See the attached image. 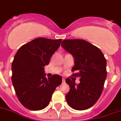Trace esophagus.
Listing matches in <instances>:
<instances>
[{
    "label": "esophagus",
    "mask_w": 121,
    "mask_h": 121,
    "mask_svg": "<svg viewBox=\"0 0 121 121\" xmlns=\"http://www.w3.org/2000/svg\"><path fill=\"white\" fill-rule=\"evenodd\" d=\"M65 79L64 78H62V83H65Z\"/></svg>",
    "instance_id": "obj_1"
}]
</instances>
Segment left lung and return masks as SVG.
<instances>
[{
  "mask_svg": "<svg viewBox=\"0 0 121 121\" xmlns=\"http://www.w3.org/2000/svg\"><path fill=\"white\" fill-rule=\"evenodd\" d=\"M62 47L73 56L75 65L72 76L80 78V83L65 79L70 91L65 95L67 102L76 110L92 107L100 97L107 78V60L99 48L81 39L63 40Z\"/></svg>",
  "mask_w": 121,
  "mask_h": 121,
  "instance_id": "1",
  "label": "left lung"
}]
</instances>
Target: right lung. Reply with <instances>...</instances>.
Masks as SVG:
<instances>
[{
	"label": "right lung",
	"mask_w": 121,
	"mask_h": 121,
	"mask_svg": "<svg viewBox=\"0 0 121 121\" xmlns=\"http://www.w3.org/2000/svg\"><path fill=\"white\" fill-rule=\"evenodd\" d=\"M62 39L37 38L22 45L12 62V82L17 99L25 108L38 111L49 104L54 91L62 83L60 75L48 79L44 67L60 45Z\"/></svg>",
	"instance_id": "1"
}]
</instances>
